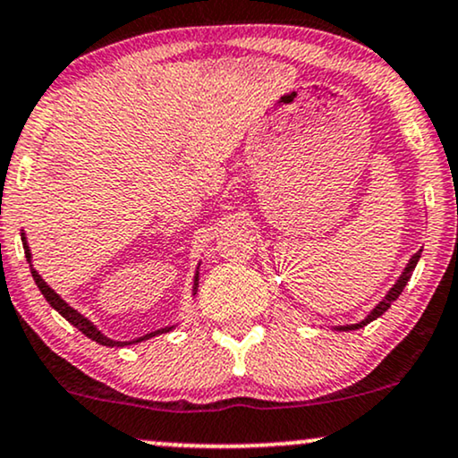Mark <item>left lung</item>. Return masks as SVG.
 Returning <instances> with one entry per match:
<instances>
[{"label":"left lung","instance_id":"left-lung-1","mask_svg":"<svg viewBox=\"0 0 458 458\" xmlns=\"http://www.w3.org/2000/svg\"><path fill=\"white\" fill-rule=\"evenodd\" d=\"M419 259H420V250H419V252H416V255L410 259L408 267H405V269H403V274H402V276H399V280H397V282H394V286H393V289H391V291H388V295H386L385 299H382V301H380V303H377V306H376L374 310H371V314H369V316H367V318H365V320H360V323H359V325H348V327H340V329H342V331H354V329H360V327L369 325V323H371V320H376V318H377V316H382V314H385V312H386V310H388V308H391V303H393V301H397V297H399V295H402V291L405 289V284H408L410 276H411V272H414V267H416V263H419Z\"/></svg>","mask_w":458,"mask_h":458}]
</instances>
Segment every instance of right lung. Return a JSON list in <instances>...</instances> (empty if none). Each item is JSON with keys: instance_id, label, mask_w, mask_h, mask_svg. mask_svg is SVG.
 <instances>
[{"instance_id": "add662e5", "label": "right lung", "mask_w": 458, "mask_h": 458, "mask_svg": "<svg viewBox=\"0 0 458 458\" xmlns=\"http://www.w3.org/2000/svg\"><path fill=\"white\" fill-rule=\"evenodd\" d=\"M21 240H22V248H25L27 261L31 263V252H30V246H27L25 235H21ZM31 276H33V280H36L38 289L42 291V295L47 297V301L50 303V306H53L61 316H64L65 320H70V323H72L73 327H78V331H82L84 335L91 337L93 342L101 344V346H127V344H133V342H114V340H110V337L101 335V333L98 331V327H95V325L91 323V320L84 318V316H82L81 312H76V310L67 306L64 299L56 295V293H55L53 289H50L47 282L42 280V276H39V274L36 272V269H31ZM197 280H199V274H195V289H197ZM172 329H174V327H167V329H159V331H155V333H148V335H142V337H140V340H135V342H144V340H148V337H155V335H159V333H167V331H172Z\"/></svg>"}]
</instances>
